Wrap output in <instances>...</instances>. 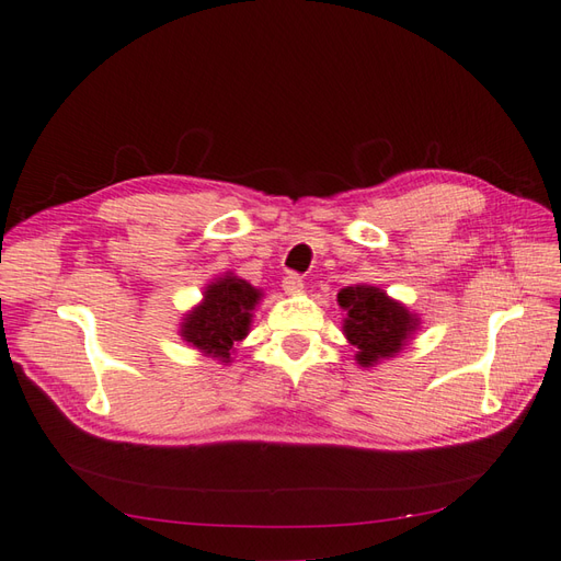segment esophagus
<instances>
[{
	"mask_svg": "<svg viewBox=\"0 0 561 561\" xmlns=\"http://www.w3.org/2000/svg\"><path fill=\"white\" fill-rule=\"evenodd\" d=\"M282 287H284V291H287V294H301V289H304V277H299V274L289 272L287 277L282 279Z\"/></svg>",
	"mask_w": 561,
	"mask_h": 561,
	"instance_id": "esophagus-1",
	"label": "esophagus"
}]
</instances>
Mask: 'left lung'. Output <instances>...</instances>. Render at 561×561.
Instances as JSON below:
<instances>
[{
	"label": "left lung",
	"instance_id": "obj_1",
	"mask_svg": "<svg viewBox=\"0 0 561 561\" xmlns=\"http://www.w3.org/2000/svg\"><path fill=\"white\" fill-rule=\"evenodd\" d=\"M337 301L347 311L344 335L359 350L356 362L362 366L396 354L416 328L408 308L376 287H347L337 294Z\"/></svg>",
	"mask_w": 561,
	"mask_h": 561
}]
</instances>
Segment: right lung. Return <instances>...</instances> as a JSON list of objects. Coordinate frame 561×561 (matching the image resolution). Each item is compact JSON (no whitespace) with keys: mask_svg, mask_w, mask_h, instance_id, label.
<instances>
[{"mask_svg":"<svg viewBox=\"0 0 561 561\" xmlns=\"http://www.w3.org/2000/svg\"><path fill=\"white\" fill-rule=\"evenodd\" d=\"M260 299V291L245 279L224 277L205 291V304L185 318L183 337L217 359L229 362L236 342L248 335L250 311Z\"/></svg>","mask_w":561,"mask_h":561,"instance_id":"right-lung-1","label":"right lung"}]
</instances>
